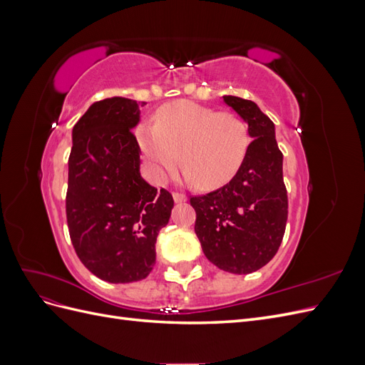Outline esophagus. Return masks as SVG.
<instances>
[{
  "label": "esophagus",
  "instance_id": "1",
  "mask_svg": "<svg viewBox=\"0 0 365 365\" xmlns=\"http://www.w3.org/2000/svg\"><path fill=\"white\" fill-rule=\"evenodd\" d=\"M172 196H173L175 202H185V201H187V196H185V195H182V193L173 192V193H172Z\"/></svg>",
  "mask_w": 365,
  "mask_h": 365
}]
</instances>
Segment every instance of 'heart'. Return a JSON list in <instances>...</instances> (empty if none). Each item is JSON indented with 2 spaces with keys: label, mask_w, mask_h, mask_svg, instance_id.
Here are the masks:
<instances>
[{
  "label": "heart",
  "mask_w": 365,
  "mask_h": 365,
  "mask_svg": "<svg viewBox=\"0 0 365 365\" xmlns=\"http://www.w3.org/2000/svg\"><path fill=\"white\" fill-rule=\"evenodd\" d=\"M138 143L158 180L175 173L181 157L185 180L210 190L239 172L248 153L250 132L233 113L181 101L163 106L155 126H141Z\"/></svg>",
  "instance_id": "b5f03b06"
}]
</instances>
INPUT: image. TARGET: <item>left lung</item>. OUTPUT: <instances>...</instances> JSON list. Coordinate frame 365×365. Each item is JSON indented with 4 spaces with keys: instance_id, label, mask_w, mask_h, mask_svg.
Returning <instances> with one entry per match:
<instances>
[{
    "instance_id": "obj_1",
    "label": "left lung",
    "mask_w": 365,
    "mask_h": 365,
    "mask_svg": "<svg viewBox=\"0 0 365 365\" xmlns=\"http://www.w3.org/2000/svg\"><path fill=\"white\" fill-rule=\"evenodd\" d=\"M224 102L248 123L247 158L228 184L192 196L195 233L205 257L219 269L250 274L279 251L288 220V193L283 182V153L274 123L259 106L236 96Z\"/></svg>"
}]
</instances>
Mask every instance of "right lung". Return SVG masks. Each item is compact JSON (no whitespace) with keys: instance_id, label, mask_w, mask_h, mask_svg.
Listing matches in <instances>:
<instances>
[{"instance_id":"right-lung-1","label":"right lung","mask_w":365,"mask_h":365,"mask_svg":"<svg viewBox=\"0 0 365 365\" xmlns=\"http://www.w3.org/2000/svg\"><path fill=\"white\" fill-rule=\"evenodd\" d=\"M125 97L93 103L73 128L67 224L77 257L109 283L146 279L155 242L168 225L172 195L140 175L134 129L140 106Z\"/></svg>"}]
</instances>
